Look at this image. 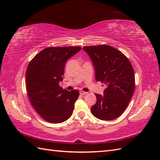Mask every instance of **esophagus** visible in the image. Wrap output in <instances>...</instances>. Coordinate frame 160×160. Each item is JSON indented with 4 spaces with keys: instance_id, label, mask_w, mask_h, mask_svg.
I'll use <instances>...</instances> for the list:
<instances>
[{
    "instance_id": "obj_1",
    "label": "esophagus",
    "mask_w": 160,
    "mask_h": 160,
    "mask_svg": "<svg viewBox=\"0 0 160 160\" xmlns=\"http://www.w3.org/2000/svg\"><path fill=\"white\" fill-rule=\"evenodd\" d=\"M80 93L81 95H82V96H84V95H87L88 93H87V92H85V91H81L80 92Z\"/></svg>"
}]
</instances>
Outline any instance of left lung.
Listing matches in <instances>:
<instances>
[{
	"instance_id": "1",
	"label": "left lung",
	"mask_w": 160,
	"mask_h": 160,
	"mask_svg": "<svg viewBox=\"0 0 160 160\" xmlns=\"http://www.w3.org/2000/svg\"><path fill=\"white\" fill-rule=\"evenodd\" d=\"M96 70V79L106 86L104 96L96 93L91 113L102 120L118 118L127 108L135 90L134 70L120 51L107 45L85 46Z\"/></svg>"
}]
</instances>
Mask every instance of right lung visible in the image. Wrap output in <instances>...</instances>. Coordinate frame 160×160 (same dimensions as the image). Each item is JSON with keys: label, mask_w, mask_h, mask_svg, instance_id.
<instances>
[{"label": "right lung", "mask_w": 160, "mask_h": 160, "mask_svg": "<svg viewBox=\"0 0 160 160\" xmlns=\"http://www.w3.org/2000/svg\"><path fill=\"white\" fill-rule=\"evenodd\" d=\"M81 47H50L30 61L26 71V87L33 108L45 121L61 123L73 113L79 91L60 87L66 61Z\"/></svg>", "instance_id": "obj_1"}]
</instances>
